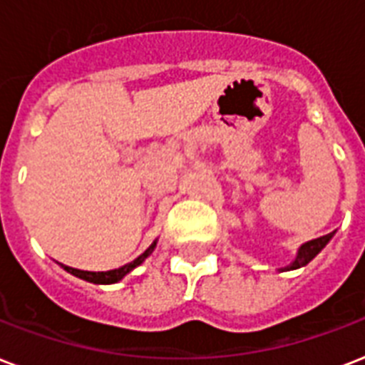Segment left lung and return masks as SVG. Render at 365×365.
I'll return each instance as SVG.
<instances>
[{
    "mask_svg": "<svg viewBox=\"0 0 365 365\" xmlns=\"http://www.w3.org/2000/svg\"><path fill=\"white\" fill-rule=\"evenodd\" d=\"M331 237H334V233L324 235V237H320V239H312L309 240V242L301 244L299 248H297V254H295V259L292 261L289 265L282 267L280 271H294V269L305 267L309 261L314 259V257H317L324 248H326V244L331 240Z\"/></svg>",
    "mask_w": 365,
    "mask_h": 365,
    "instance_id": "obj_1",
    "label": "left lung"
}]
</instances>
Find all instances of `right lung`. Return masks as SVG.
<instances>
[{"instance_id":"obj_1","label":"right lung","mask_w":365,"mask_h":365,"mask_svg":"<svg viewBox=\"0 0 365 365\" xmlns=\"http://www.w3.org/2000/svg\"><path fill=\"white\" fill-rule=\"evenodd\" d=\"M155 246H157V240H153V244L149 246L143 254H140L134 261H130V263H126V265L119 267V269H111V271H81V269H73V267H68V265H62V269L64 271H68L70 274H73V277L81 278V280H87V282H93V284H115L119 282V280H123V278L128 274L130 271H134L138 265H142L143 261L148 259L149 255L153 254Z\"/></svg>"}]
</instances>
